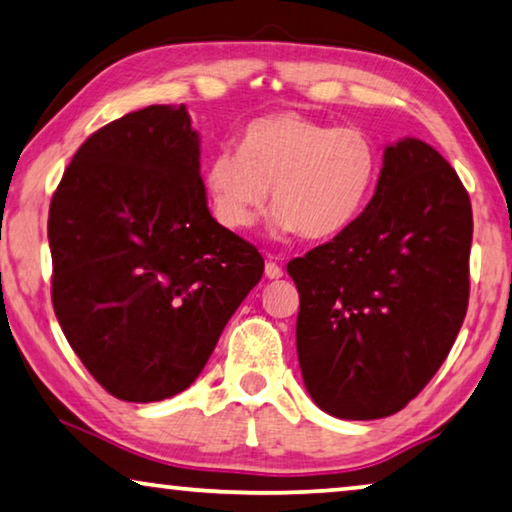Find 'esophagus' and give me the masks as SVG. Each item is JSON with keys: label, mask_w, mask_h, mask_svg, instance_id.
Returning a JSON list of instances; mask_svg holds the SVG:
<instances>
[{"label": "esophagus", "mask_w": 512, "mask_h": 512, "mask_svg": "<svg viewBox=\"0 0 512 512\" xmlns=\"http://www.w3.org/2000/svg\"><path fill=\"white\" fill-rule=\"evenodd\" d=\"M264 273H266V278H269V280H278V278H282V269H280V266H278L276 262H271V259H269V262H266V266H264Z\"/></svg>", "instance_id": "1"}]
</instances>
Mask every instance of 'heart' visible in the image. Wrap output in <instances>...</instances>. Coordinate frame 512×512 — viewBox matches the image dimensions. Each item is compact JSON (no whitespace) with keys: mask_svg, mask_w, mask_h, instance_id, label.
<instances>
[{"mask_svg":"<svg viewBox=\"0 0 512 512\" xmlns=\"http://www.w3.org/2000/svg\"><path fill=\"white\" fill-rule=\"evenodd\" d=\"M379 174V144L365 128L333 126L289 110L248 124L239 151L209 156L202 186L213 218L227 230L253 227L271 190V232H301L319 241L361 218Z\"/></svg>","mask_w":512,"mask_h":512,"instance_id":"1","label":"heart"}]
</instances>
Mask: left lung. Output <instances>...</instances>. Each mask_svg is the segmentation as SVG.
<instances>
[{"label": "left lung", "mask_w": 512, "mask_h": 512, "mask_svg": "<svg viewBox=\"0 0 512 512\" xmlns=\"http://www.w3.org/2000/svg\"><path fill=\"white\" fill-rule=\"evenodd\" d=\"M469 193L416 137L384 149L361 218L287 264L301 296L296 352L319 409L391 416L441 368L467 315Z\"/></svg>", "instance_id": "1"}]
</instances>
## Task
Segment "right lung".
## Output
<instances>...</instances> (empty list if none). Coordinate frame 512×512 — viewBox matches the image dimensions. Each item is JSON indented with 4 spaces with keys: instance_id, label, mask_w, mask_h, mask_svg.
<instances>
[{
    "instance_id": "1",
    "label": "right lung",
    "mask_w": 512,
    "mask_h": 512,
    "mask_svg": "<svg viewBox=\"0 0 512 512\" xmlns=\"http://www.w3.org/2000/svg\"><path fill=\"white\" fill-rule=\"evenodd\" d=\"M52 305L114 398L158 402L200 377L264 273L218 225L186 105H149L89 135L52 195Z\"/></svg>"
}]
</instances>
